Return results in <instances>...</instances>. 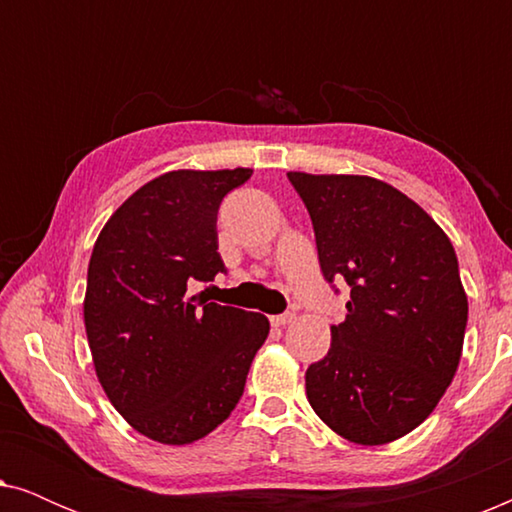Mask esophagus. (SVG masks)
Instances as JSON below:
<instances>
[{
	"mask_svg": "<svg viewBox=\"0 0 512 512\" xmlns=\"http://www.w3.org/2000/svg\"><path fill=\"white\" fill-rule=\"evenodd\" d=\"M293 319H296V314L286 312V314H277V317H270V324L275 328H284L286 324H291Z\"/></svg>",
	"mask_w": 512,
	"mask_h": 512,
	"instance_id": "34e87169",
	"label": "esophagus"
}]
</instances>
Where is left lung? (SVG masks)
<instances>
[{
  "label": "left lung",
  "mask_w": 512,
  "mask_h": 512,
  "mask_svg": "<svg viewBox=\"0 0 512 512\" xmlns=\"http://www.w3.org/2000/svg\"><path fill=\"white\" fill-rule=\"evenodd\" d=\"M289 181L310 212L321 272L352 289L331 349L307 368V401L349 443H391L431 415L457 373L468 321L457 254L415 200L380 179Z\"/></svg>",
  "instance_id": "left-lung-1"
}]
</instances>
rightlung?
Returning a JSON list of instances; mask_svg holds the SVG:
<instances>
[{
	"label": "right lung",
	"instance_id": "right-lung-1",
	"mask_svg": "<svg viewBox=\"0 0 512 512\" xmlns=\"http://www.w3.org/2000/svg\"><path fill=\"white\" fill-rule=\"evenodd\" d=\"M251 172L160 174L97 235L83 298L95 373L125 422L156 443L191 445L226 422L270 333L263 314L191 296L226 272L216 214Z\"/></svg>",
	"mask_w": 512,
	"mask_h": 512
}]
</instances>
